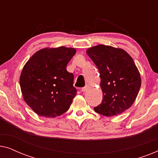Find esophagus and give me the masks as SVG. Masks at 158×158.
Returning <instances> with one entry per match:
<instances>
[{"label":"esophagus","instance_id":"esophagus-1","mask_svg":"<svg viewBox=\"0 0 158 158\" xmlns=\"http://www.w3.org/2000/svg\"><path fill=\"white\" fill-rule=\"evenodd\" d=\"M88 87H89V85H88V84H86L85 87H83V88H81V90H82V91H83V92H85V91H86V90H87Z\"/></svg>","mask_w":158,"mask_h":158}]
</instances>
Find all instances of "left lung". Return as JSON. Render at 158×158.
<instances>
[{
    "mask_svg": "<svg viewBox=\"0 0 158 158\" xmlns=\"http://www.w3.org/2000/svg\"><path fill=\"white\" fill-rule=\"evenodd\" d=\"M100 73L102 102L94 111L117 116L135 102L141 86L140 73L130 55L121 48L99 44L86 50Z\"/></svg>",
    "mask_w": 158,
    "mask_h": 158,
    "instance_id": "obj_1",
    "label": "left lung"
}]
</instances>
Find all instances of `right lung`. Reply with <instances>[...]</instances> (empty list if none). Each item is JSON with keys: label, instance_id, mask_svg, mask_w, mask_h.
Wrapping results in <instances>:
<instances>
[{"label": "right lung", "instance_id": "obj_1", "mask_svg": "<svg viewBox=\"0 0 158 158\" xmlns=\"http://www.w3.org/2000/svg\"><path fill=\"white\" fill-rule=\"evenodd\" d=\"M75 48L46 47L34 54L23 66L20 87L23 100L39 116L54 118L68 111L76 95L74 76L67 64Z\"/></svg>", "mask_w": 158, "mask_h": 158}]
</instances>
